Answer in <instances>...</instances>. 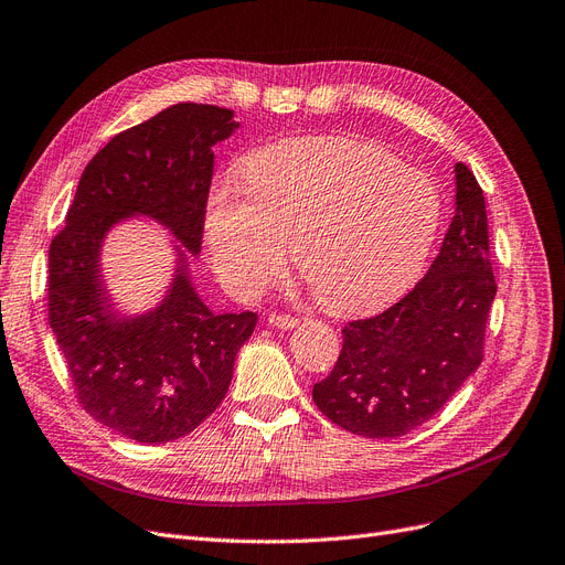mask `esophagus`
<instances>
[{
  "label": "esophagus",
  "instance_id": "esophagus-1",
  "mask_svg": "<svg viewBox=\"0 0 565 565\" xmlns=\"http://www.w3.org/2000/svg\"><path fill=\"white\" fill-rule=\"evenodd\" d=\"M267 321H269V326L284 328V330H286V328H296V326L300 323L298 317H290V315H269Z\"/></svg>",
  "mask_w": 565,
  "mask_h": 565
}]
</instances>
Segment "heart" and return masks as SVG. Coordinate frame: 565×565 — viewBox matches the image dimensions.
Returning <instances> with one entry per match:
<instances>
[{
  "instance_id": "1",
  "label": "heart",
  "mask_w": 565,
  "mask_h": 565,
  "mask_svg": "<svg viewBox=\"0 0 565 565\" xmlns=\"http://www.w3.org/2000/svg\"><path fill=\"white\" fill-rule=\"evenodd\" d=\"M242 174L244 188L221 179L206 202L218 277L237 296L281 277L294 244L300 277L326 309L382 307L419 277L443 223L437 183L359 139L271 143Z\"/></svg>"
}]
</instances>
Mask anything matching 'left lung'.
I'll use <instances>...</instances> for the list:
<instances>
[{"label": "left lung", "instance_id": "obj_1", "mask_svg": "<svg viewBox=\"0 0 565 565\" xmlns=\"http://www.w3.org/2000/svg\"><path fill=\"white\" fill-rule=\"evenodd\" d=\"M495 298L482 188L456 164V214L428 275L377 317L349 321L342 351L311 398L363 437H401L426 424L484 359Z\"/></svg>", "mask_w": 565, "mask_h": 565}]
</instances>
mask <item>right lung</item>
<instances>
[{"mask_svg":"<svg viewBox=\"0 0 565 565\" xmlns=\"http://www.w3.org/2000/svg\"><path fill=\"white\" fill-rule=\"evenodd\" d=\"M233 116L181 102L116 135L83 170L67 223L49 248V323L76 398L93 419L135 443L179 440L221 405L258 317L212 315L179 248L162 305L118 321L99 279L102 239L120 218L146 214L200 254L212 146L239 128Z\"/></svg>","mask_w":565,"mask_h":565,"instance_id":"right-lung-1","label":"right lung"}]
</instances>
